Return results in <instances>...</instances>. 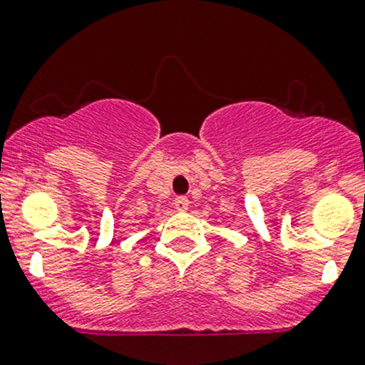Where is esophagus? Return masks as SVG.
<instances>
[{"instance_id":"obj_1","label":"esophagus","mask_w":365,"mask_h":365,"mask_svg":"<svg viewBox=\"0 0 365 365\" xmlns=\"http://www.w3.org/2000/svg\"><path fill=\"white\" fill-rule=\"evenodd\" d=\"M175 208L178 210V212H185V210L189 208V200H187L185 196H178L175 200Z\"/></svg>"}]
</instances>
